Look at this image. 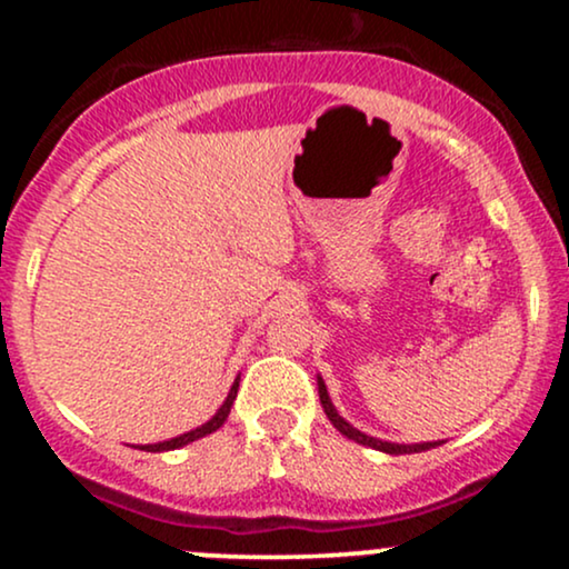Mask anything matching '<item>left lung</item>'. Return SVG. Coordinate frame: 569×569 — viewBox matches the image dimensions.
Masks as SVG:
<instances>
[{
	"instance_id": "8db88e82",
	"label": "left lung",
	"mask_w": 569,
	"mask_h": 569,
	"mask_svg": "<svg viewBox=\"0 0 569 569\" xmlns=\"http://www.w3.org/2000/svg\"><path fill=\"white\" fill-rule=\"evenodd\" d=\"M318 396H321V407L326 411V417L331 420V426H335L339 433L348 436L356 443H363V447H371V449H380L385 455H411V452H426V449H433L439 447L441 441H426V443H393V441H382V439H375V436H367L361 433L358 428H352L345 417H339V411L335 409V403H331L329 398V390H326V382L318 377Z\"/></svg>"
}]
</instances>
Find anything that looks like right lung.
Returning <instances> with one entry per match:
<instances>
[{
	"label": "right lung",
	"mask_w": 569,
	"mask_h": 569,
	"mask_svg": "<svg viewBox=\"0 0 569 569\" xmlns=\"http://www.w3.org/2000/svg\"><path fill=\"white\" fill-rule=\"evenodd\" d=\"M238 382H240V377H238V380L232 382L230 393H227L224 403H221L217 415H213L211 420H208V422H202L200 428L189 430V433H181V436H176V439L160 441V443H141V447H136V449H143V452H168V449H179V447H187V443L198 441V439H202V436H208V433H213V430H219L221 426H224L227 415H230V409H232V401H234V396H238Z\"/></svg>",
	"instance_id": "add662e5"
}]
</instances>
